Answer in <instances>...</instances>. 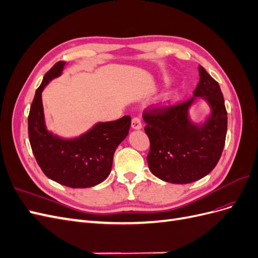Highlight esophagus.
I'll return each mask as SVG.
<instances>
[{
    "instance_id": "esophagus-1",
    "label": "esophagus",
    "mask_w": 258,
    "mask_h": 258,
    "mask_svg": "<svg viewBox=\"0 0 258 258\" xmlns=\"http://www.w3.org/2000/svg\"><path fill=\"white\" fill-rule=\"evenodd\" d=\"M131 127H132V129H136V130L141 129L142 128L141 119H140L139 117H135V118H132V120H131Z\"/></svg>"
}]
</instances>
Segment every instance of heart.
Returning a JSON list of instances; mask_svg holds the SVG:
<instances>
[{
    "mask_svg": "<svg viewBox=\"0 0 258 258\" xmlns=\"http://www.w3.org/2000/svg\"><path fill=\"white\" fill-rule=\"evenodd\" d=\"M177 99V92H173V93H169V95H166L163 97L160 101V106L161 107H168L171 104H173Z\"/></svg>",
    "mask_w": 258,
    "mask_h": 258,
    "instance_id": "1",
    "label": "heart"
}]
</instances>
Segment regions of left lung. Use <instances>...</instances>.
Wrapping results in <instances>:
<instances>
[{
	"mask_svg": "<svg viewBox=\"0 0 258 258\" xmlns=\"http://www.w3.org/2000/svg\"><path fill=\"white\" fill-rule=\"evenodd\" d=\"M198 70L200 81L191 99L143 114L144 130L151 142L148 168L165 182L188 184L205 177L217 165L225 145L227 112L222 90L204 67ZM197 97L210 106V114L200 124L189 116Z\"/></svg>",
	"mask_w": 258,
	"mask_h": 258,
	"instance_id": "1",
	"label": "left lung"
}]
</instances>
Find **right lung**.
Wrapping results in <instances>:
<instances>
[{
    "instance_id": "1",
    "label": "right lung",
    "mask_w": 258,
    "mask_h": 258,
    "mask_svg": "<svg viewBox=\"0 0 258 258\" xmlns=\"http://www.w3.org/2000/svg\"><path fill=\"white\" fill-rule=\"evenodd\" d=\"M67 62L59 61L45 74L36 89L28 117L31 148L45 175L72 188H86L103 182L111 173L114 153L129 134L131 118L97 122L80 137L63 139L46 127L42 92L57 79Z\"/></svg>"
}]
</instances>
